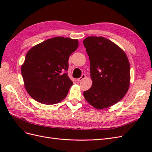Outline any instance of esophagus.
<instances>
[{"instance_id":"obj_1","label":"esophagus","mask_w":152,"mask_h":152,"mask_svg":"<svg viewBox=\"0 0 152 152\" xmlns=\"http://www.w3.org/2000/svg\"><path fill=\"white\" fill-rule=\"evenodd\" d=\"M85 78H86V75H85V74H82L80 78H79V79H77V82H80V81H82V80H84V79H85Z\"/></svg>"}]
</instances>
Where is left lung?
<instances>
[{
    "instance_id": "left-lung-1",
    "label": "left lung",
    "mask_w": 152,
    "mask_h": 152,
    "mask_svg": "<svg viewBox=\"0 0 152 152\" xmlns=\"http://www.w3.org/2000/svg\"><path fill=\"white\" fill-rule=\"evenodd\" d=\"M90 61L93 85L84 92L91 105L97 109L111 107L121 101L129 89L130 65L126 53L103 37H88L83 41Z\"/></svg>"
}]
</instances>
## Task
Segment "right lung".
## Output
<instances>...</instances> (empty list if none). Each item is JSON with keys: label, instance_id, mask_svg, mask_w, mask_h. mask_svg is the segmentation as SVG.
<instances>
[{"label": "right lung", "instance_id": "add662e5", "mask_svg": "<svg viewBox=\"0 0 152 152\" xmlns=\"http://www.w3.org/2000/svg\"><path fill=\"white\" fill-rule=\"evenodd\" d=\"M78 46L77 39L56 37L28 50L21 74L32 98L45 104H56L65 98L73 84L67 73L68 59Z\"/></svg>", "mask_w": 152, "mask_h": 152}]
</instances>
